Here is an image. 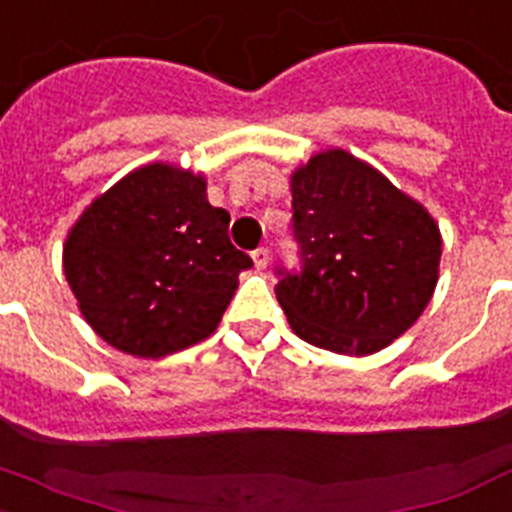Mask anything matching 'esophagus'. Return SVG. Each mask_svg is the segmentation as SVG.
<instances>
[{"label":"esophagus","mask_w":512,"mask_h":512,"mask_svg":"<svg viewBox=\"0 0 512 512\" xmlns=\"http://www.w3.org/2000/svg\"><path fill=\"white\" fill-rule=\"evenodd\" d=\"M252 260H255V268H257V270L268 268V263H270L268 247H257L255 252H252Z\"/></svg>","instance_id":"34e87169"}]
</instances>
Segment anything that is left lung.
Segmentation results:
<instances>
[{
  "mask_svg": "<svg viewBox=\"0 0 512 512\" xmlns=\"http://www.w3.org/2000/svg\"><path fill=\"white\" fill-rule=\"evenodd\" d=\"M292 239L299 268H276V297L294 334L315 347L384 350L434 294V218L344 149L315 155L292 176Z\"/></svg>",
  "mask_w": 512,
  "mask_h": 512,
  "instance_id": "8db88e82",
  "label": "left lung"
}]
</instances>
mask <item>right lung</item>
I'll return each instance as SVG.
<instances>
[{
    "instance_id": "obj_1",
    "label": "right lung",
    "mask_w": 512,
    "mask_h": 512,
    "mask_svg": "<svg viewBox=\"0 0 512 512\" xmlns=\"http://www.w3.org/2000/svg\"><path fill=\"white\" fill-rule=\"evenodd\" d=\"M205 178L147 165L94 199L65 242V278L83 318L115 350L162 357L213 334L252 257Z\"/></svg>"
}]
</instances>
